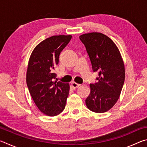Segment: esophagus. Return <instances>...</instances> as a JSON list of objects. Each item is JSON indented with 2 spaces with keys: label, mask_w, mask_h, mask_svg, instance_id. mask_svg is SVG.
I'll list each match as a JSON object with an SVG mask.
<instances>
[{
  "label": "esophagus",
  "mask_w": 147,
  "mask_h": 147,
  "mask_svg": "<svg viewBox=\"0 0 147 147\" xmlns=\"http://www.w3.org/2000/svg\"><path fill=\"white\" fill-rule=\"evenodd\" d=\"M71 86H72V87H73V89H76V88H78V87L80 86V84H77L76 82H73L71 83Z\"/></svg>",
  "instance_id": "obj_1"
}]
</instances>
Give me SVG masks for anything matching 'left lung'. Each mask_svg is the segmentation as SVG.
Returning a JSON list of instances; mask_svg holds the SVG:
<instances>
[{
	"instance_id": "8db88e82",
	"label": "left lung",
	"mask_w": 147,
	"mask_h": 147,
	"mask_svg": "<svg viewBox=\"0 0 147 147\" xmlns=\"http://www.w3.org/2000/svg\"><path fill=\"white\" fill-rule=\"evenodd\" d=\"M93 72H98L97 82L90 84L91 92L86 99L88 108L95 113L108 111L118 100L125 78L124 62L115 43L102 33L81 35Z\"/></svg>"
}]
</instances>
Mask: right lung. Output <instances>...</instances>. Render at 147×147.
Instances as JSON below:
<instances>
[{"mask_svg": "<svg viewBox=\"0 0 147 147\" xmlns=\"http://www.w3.org/2000/svg\"><path fill=\"white\" fill-rule=\"evenodd\" d=\"M72 36L59 35L45 39L31 54L26 72V84L36 105L48 116L61 113L69 95V84L54 81V70L59 63L61 52Z\"/></svg>", "mask_w": 147, "mask_h": 147, "instance_id": "obj_1", "label": "right lung"}]
</instances>
